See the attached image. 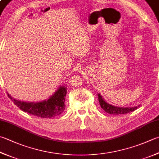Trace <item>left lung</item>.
Instances as JSON below:
<instances>
[{"label": "left lung", "mask_w": 159, "mask_h": 159, "mask_svg": "<svg viewBox=\"0 0 159 159\" xmlns=\"http://www.w3.org/2000/svg\"><path fill=\"white\" fill-rule=\"evenodd\" d=\"M98 100L100 102V104L102 109L108 113L110 114H114V115H118V114H125V113H129L131 111H134V110L139 107V106L136 107H116L111 105L104 100L102 96L100 94L98 93Z\"/></svg>", "instance_id": "8db88e82"}]
</instances>
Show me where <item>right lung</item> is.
Here are the masks:
<instances>
[{
    "mask_svg": "<svg viewBox=\"0 0 159 159\" xmlns=\"http://www.w3.org/2000/svg\"><path fill=\"white\" fill-rule=\"evenodd\" d=\"M67 93L66 86H61L47 100L37 102H24L13 98L7 93L8 97L20 110L40 118H53L60 115L65 109V98Z\"/></svg>",
    "mask_w": 159,
    "mask_h": 159,
    "instance_id": "add662e5",
    "label": "right lung"
}]
</instances>
